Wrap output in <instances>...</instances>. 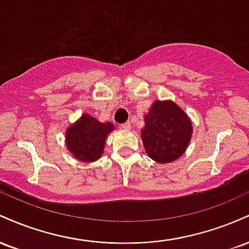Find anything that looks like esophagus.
Instances as JSON below:
<instances>
[{
    "mask_svg": "<svg viewBox=\"0 0 249 249\" xmlns=\"http://www.w3.org/2000/svg\"><path fill=\"white\" fill-rule=\"evenodd\" d=\"M123 130H126V131H128L131 128V124H130V122H126V123H124V124H122V126H121Z\"/></svg>",
    "mask_w": 249,
    "mask_h": 249,
    "instance_id": "obj_1",
    "label": "esophagus"
}]
</instances>
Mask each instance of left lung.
<instances>
[{"instance_id": "8db88e82", "label": "left lung", "mask_w": 249, "mask_h": 249, "mask_svg": "<svg viewBox=\"0 0 249 249\" xmlns=\"http://www.w3.org/2000/svg\"><path fill=\"white\" fill-rule=\"evenodd\" d=\"M192 137V123L172 101H156L145 115L142 139L145 151L154 161H174L186 151Z\"/></svg>"}]
</instances>
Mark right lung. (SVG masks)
Masks as SVG:
<instances>
[{
  "instance_id": "obj_1",
  "label": "right lung",
  "mask_w": 249,
  "mask_h": 249,
  "mask_svg": "<svg viewBox=\"0 0 249 249\" xmlns=\"http://www.w3.org/2000/svg\"><path fill=\"white\" fill-rule=\"evenodd\" d=\"M113 130L112 123H101L84 113L67 130L68 150L79 161H96L102 157L107 134Z\"/></svg>"
}]
</instances>
